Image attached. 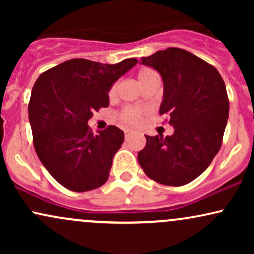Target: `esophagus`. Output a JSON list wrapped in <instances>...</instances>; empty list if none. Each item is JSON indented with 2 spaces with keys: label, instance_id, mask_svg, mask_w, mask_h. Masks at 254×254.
<instances>
[{
  "label": "esophagus",
  "instance_id": "1",
  "mask_svg": "<svg viewBox=\"0 0 254 254\" xmlns=\"http://www.w3.org/2000/svg\"><path fill=\"white\" fill-rule=\"evenodd\" d=\"M131 133L130 130H125V138H127L129 137V135Z\"/></svg>",
  "mask_w": 254,
  "mask_h": 254
}]
</instances>
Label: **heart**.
I'll use <instances>...</instances> for the list:
<instances>
[{"label": "heart", "mask_w": 254, "mask_h": 254, "mask_svg": "<svg viewBox=\"0 0 254 254\" xmlns=\"http://www.w3.org/2000/svg\"><path fill=\"white\" fill-rule=\"evenodd\" d=\"M137 80L141 83V86L143 87L144 84L148 82H151V81L159 80V75L156 74V71H154L153 69L149 68H143L141 69L138 72H137ZM117 92V83L113 84L112 88L110 89V97H113ZM123 119L127 123H133V122H137L139 118V111L135 109V107H127L123 111Z\"/></svg>", "instance_id": "1"}]
</instances>
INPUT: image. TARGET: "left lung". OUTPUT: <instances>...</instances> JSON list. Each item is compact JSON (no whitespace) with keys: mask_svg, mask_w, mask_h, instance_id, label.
Instances as JSON below:
<instances>
[{"mask_svg":"<svg viewBox=\"0 0 254 254\" xmlns=\"http://www.w3.org/2000/svg\"><path fill=\"white\" fill-rule=\"evenodd\" d=\"M161 75L160 113L168 116L172 136H145L139 165L150 179L182 186L199 177L222 144L229 116L226 84L214 66L189 51L170 48L142 57Z\"/></svg>","mask_w":254,"mask_h":254,"instance_id":"8db88e82","label":"left lung"}]
</instances>
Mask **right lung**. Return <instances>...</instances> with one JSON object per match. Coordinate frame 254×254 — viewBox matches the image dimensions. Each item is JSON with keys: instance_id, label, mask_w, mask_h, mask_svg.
<instances>
[{"instance_id": "right-lung-1", "label": "right lung", "mask_w": 254, "mask_h": 254, "mask_svg": "<svg viewBox=\"0 0 254 254\" xmlns=\"http://www.w3.org/2000/svg\"><path fill=\"white\" fill-rule=\"evenodd\" d=\"M136 64V58L117 64L74 58L37 78L28 105L33 144L44 167L68 190H94L109 179L124 132L110 125L93 133L88 121L109 106L110 89Z\"/></svg>"}]
</instances>
